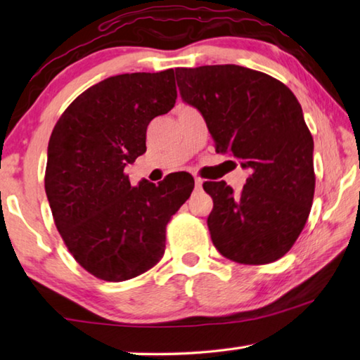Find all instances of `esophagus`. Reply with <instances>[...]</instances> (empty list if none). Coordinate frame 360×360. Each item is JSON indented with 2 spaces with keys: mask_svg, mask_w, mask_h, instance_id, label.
Listing matches in <instances>:
<instances>
[{
  "mask_svg": "<svg viewBox=\"0 0 360 360\" xmlns=\"http://www.w3.org/2000/svg\"><path fill=\"white\" fill-rule=\"evenodd\" d=\"M202 186H203V179L198 178V176H195V187L202 188Z\"/></svg>",
  "mask_w": 360,
  "mask_h": 360,
  "instance_id": "obj_1",
  "label": "esophagus"
}]
</instances>
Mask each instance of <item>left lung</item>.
<instances>
[{
  "label": "left lung",
  "instance_id": "8db88e82",
  "mask_svg": "<svg viewBox=\"0 0 360 360\" xmlns=\"http://www.w3.org/2000/svg\"><path fill=\"white\" fill-rule=\"evenodd\" d=\"M181 98L202 112L217 152L240 158L241 193L205 182L214 206L212 245L238 264H271L289 251L314 197L313 136L295 95L278 79L238 65L176 68Z\"/></svg>",
  "mask_w": 360,
  "mask_h": 360
}]
</instances>
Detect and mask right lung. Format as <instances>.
Instances as JSON below:
<instances>
[{"label": "right lung", "mask_w": 360, "mask_h": 360, "mask_svg": "<svg viewBox=\"0 0 360 360\" xmlns=\"http://www.w3.org/2000/svg\"><path fill=\"white\" fill-rule=\"evenodd\" d=\"M176 96L173 70L112 76L79 95L53 127L44 178L53 221L77 264L103 281L154 266L167 224L193 191L186 173L136 187L124 173L146 152L149 122Z\"/></svg>", "instance_id": "1"}]
</instances>
